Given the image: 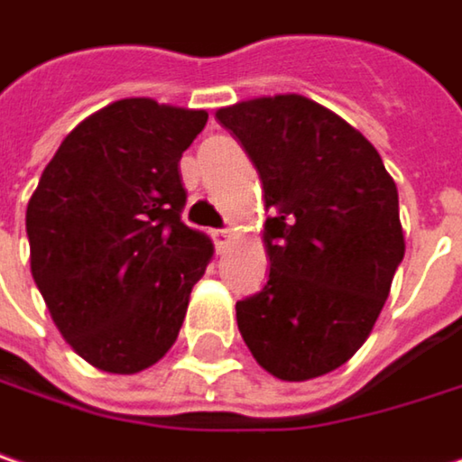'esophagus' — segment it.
Here are the masks:
<instances>
[{
  "label": "esophagus",
  "mask_w": 462,
  "mask_h": 462,
  "mask_svg": "<svg viewBox=\"0 0 462 462\" xmlns=\"http://www.w3.org/2000/svg\"><path fill=\"white\" fill-rule=\"evenodd\" d=\"M211 235H214V243H217V248H219V251H225V248H227V243L232 240L230 230H214Z\"/></svg>",
  "instance_id": "obj_1"
}]
</instances>
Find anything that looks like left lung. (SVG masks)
Listing matches in <instances>:
<instances>
[{"instance_id": "obj_1", "label": "left lung", "mask_w": 462, "mask_h": 462, "mask_svg": "<svg viewBox=\"0 0 462 462\" xmlns=\"http://www.w3.org/2000/svg\"><path fill=\"white\" fill-rule=\"evenodd\" d=\"M254 162L269 280L237 300L258 366L303 382L342 366L371 335L405 256L397 188L366 138L298 94L217 112Z\"/></svg>"}]
</instances>
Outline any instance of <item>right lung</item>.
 I'll use <instances>...</instances> for the list:
<instances>
[{
	"label": "right lung",
	"instance_id": "right-lung-1",
	"mask_svg": "<svg viewBox=\"0 0 462 462\" xmlns=\"http://www.w3.org/2000/svg\"><path fill=\"white\" fill-rule=\"evenodd\" d=\"M204 109L115 101L78 125L28 201L31 274L69 347L109 374L153 366L175 345L214 254L180 214V156Z\"/></svg>",
	"mask_w": 462,
	"mask_h": 462
}]
</instances>
